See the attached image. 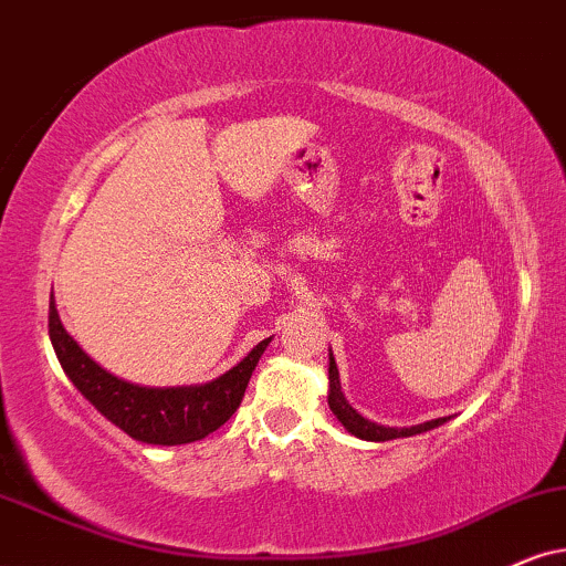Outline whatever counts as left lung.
<instances>
[{
	"label": "left lung",
	"instance_id": "obj_1",
	"mask_svg": "<svg viewBox=\"0 0 566 566\" xmlns=\"http://www.w3.org/2000/svg\"><path fill=\"white\" fill-rule=\"evenodd\" d=\"M328 407H332V412L336 415V418H339V423L345 426L349 433L357 436V439H366V441L407 439V436H415V433L431 431V428L441 426V423H447V418L428 420V423H420V426H412V428H386V426L370 423V420L363 418L360 412L353 410V407L347 405L345 395H342V386H339V370H336L334 357H328Z\"/></svg>",
	"mask_w": 566,
	"mask_h": 566
}]
</instances>
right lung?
Instances as JSON below:
<instances>
[{
	"label": "right lung",
	"mask_w": 566,
	"mask_h": 566,
	"mask_svg": "<svg viewBox=\"0 0 566 566\" xmlns=\"http://www.w3.org/2000/svg\"><path fill=\"white\" fill-rule=\"evenodd\" d=\"M49 336H52L60 366L81 389V395L135 441L159 443V447L200 441L224 426L245 397L250 376L271 342H259L238 366L209 384L148 389V386L127 384L96 366L77 347L73 336L64 332L54 300H49Z\"/></svg>",
	"instance_id": "1"
}]
</instances>
